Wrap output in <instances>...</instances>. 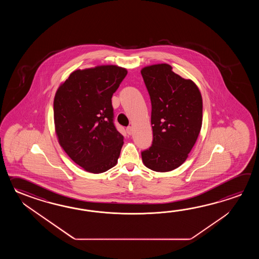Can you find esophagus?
<instances>
[{"label": "esophagus", "mask_w": 259, "mask_h": 259, "mask_svg": "<svg viewBox=\"0 0 259 259\" xmlns=\"http://www.w3.org/2000/svg\"><path fill=\"white\" fill-rule=\"evenodd\" d=\"M127 134H130V135H132V133H133V127H127Z\"/></svg>", "instance_id": "obj_1"}]
</instances>
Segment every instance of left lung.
I'll return each instance as SVG.
<instances>
[{"instance_id":"1","label":"left lung","mask_w":259,"mask_h":259,"mask_svg":"<svg viewBox=\"0 0 259 259\" xmlns=\"http://www.w3.org/2000/svg\"><path fill=\"white\" fill-rule=\"evenodd\" d=\"M152 103L153 144L143 151L144 165L167 172L182 165L196 143L203 121V99L192 79L174 73L168 64L141 70Z\"/></svg>"}]
</instances>
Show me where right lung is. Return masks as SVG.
<instances>
[{
    "label": "right lung",
    "mask_w": 259,
    "mask_h": 259,
    "mask_svg": "<svg viewBox=\"0 0 259 259\" xmlns=\"http://www.w3.org/2000/svg\"><path fill=\"white\" fill-rule=\"evenodd\" d=\"M127 73L116 65L77 69L55 93L58 143L87 172L99 174L117 164L124 137L114 125L111 98Z\"/></svg>",
    "instance_id": "add662e5"
}]
</instances>
